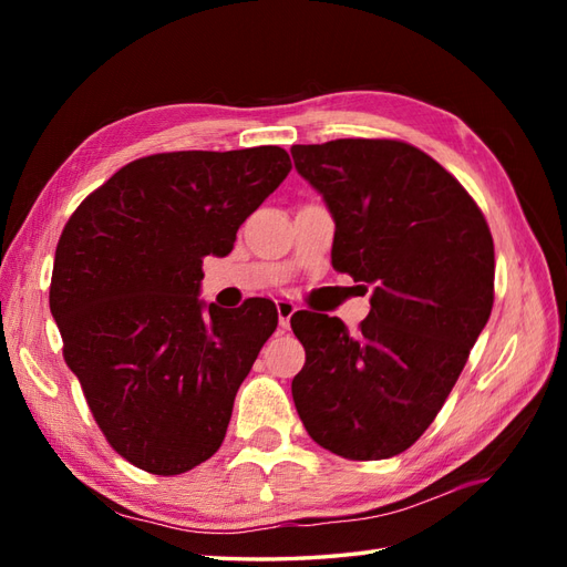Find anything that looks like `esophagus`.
<instances>
[{
	"mask_svg": "<svg viewBox=\"0 0 567 567\" xmlns=\"http://www.w3.org/2000/svg\"><path fill=\"white\" fill-rule=\"evenodd\" d=\"M296 310H298V307L290 302V300H286V298L277 300V312H279V326H281V329H288L290 317L296 315Z\"/></svg>",
	"mask_w": 567,
	"mask_h": 567,
	"instance_id": "1",
	"label": "esophagus"
}]
</instances>
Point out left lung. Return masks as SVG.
I'll return each instance as SVG.
<instances>
[{"label": "left lung", "instance_id": "1", "mask_svg": "<svg viewBox=\"0 0 567 567\" xmlns=\"http://www.w3.org/2000/svg\"><path fill=\"white\" fill-rule=\"evenodd\" d=\"M336 221L333 267L371 288L357 331L296 312L305 367L293 402L310 437L338 456L379 461L433 423L494 302V244L447 169L394 140L290 148Z\"/></svg>", "mask_w": 567, "mask_h": 567}]
</instances>
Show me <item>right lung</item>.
I'll use <instances>...</instances> for the list:
<instances>
[{"label":"right lung","mask_w":567,"mask_h":567,"mask_svg":"<svg viewBox=\"0 0 567 567\" xmlns=\"http://www.w3.org/2000/svg\"><path fill=\"white\" fill-rule=\"evenodd\" d=\"M290 173L281 146L134 161L84 198L56 246L49 307L63 357L111 447L153 475L208 461L279 312L200 293L203 257L231 252Z\"/></svg>","instance_id":"1"}]
</instances>
